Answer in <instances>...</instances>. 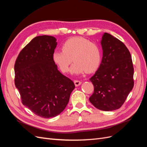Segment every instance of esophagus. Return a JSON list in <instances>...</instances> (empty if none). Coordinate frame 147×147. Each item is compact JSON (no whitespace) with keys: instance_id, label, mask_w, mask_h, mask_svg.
<instances>
[{"instance_id":"obj_1","label":"esophagus","mask_w":147,"mask_h":147,"mask_svg":"<svg viewBox=\"0 0 147 147\" xmlns=\"http://www.w3.org/2000/svg\"><path fill=\"white\" fill-rule=\"evenodd\" d=\"M74 84L75 86H78L82 84V82L79 80H74Z\"/></svg>"}]
</instances>
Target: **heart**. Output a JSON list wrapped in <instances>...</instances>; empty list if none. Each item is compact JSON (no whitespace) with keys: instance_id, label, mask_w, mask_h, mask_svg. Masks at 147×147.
Listing matches in <instances>:
<instances>
[{"instance_id":"1","label":"heart","mask_w":147,"mask_h":147,"mask_svg":"<svg viewBox=\"0 0 147 147\" xmlns=\"http://www.w3.org/2000/svg\"><path fill=\"white\" fill-rule=\"evenodd\" d=\"M62 50L53 52L52 59L63 72H68L72 61L74 63L71 67V72L73 74L93 72L100 64L102 53L99 46L86 38H69L63 44Z\"/></svg>"}]
</instances>
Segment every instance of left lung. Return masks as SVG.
<instances>
[{
    "mask_svg": "<svg viewBox=\"0 0 147 147\" xmlns=\"http://www.w3.org/2000/svg\"><path fill=\"white\" fill-rule=\"evenodd\" d=\"M100 44L103 56L90 79L94 90L89 100L97 109L112 111L121 107L132 91L134 68L129 51L119 40L105 32Z\"/></svg>",
    "mask_w": 147,
    "mask_h": 147,
    "instance_id": "obj_1",
    "label": "left lung"
}]
</instances>
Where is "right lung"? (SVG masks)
<instances>
[{
  "instance_id": "obj_1",
  "label": "right lung",
  "mask_w": 147,
  "mask_h": 147,
  "mask_svg": "<svg viewBox=\"0 0 147 147\" xmlns=\"http://www.w3.org/2000/svg\"><path fill=\"white\" fill-rule=\"evenodd\" d=\"M57 45L53 36L34 38L18 56L15 84L22 103L37 116L49 118L66 107L75 84L57 70L52 59Z\"/></svg>"
}]
</instances>
